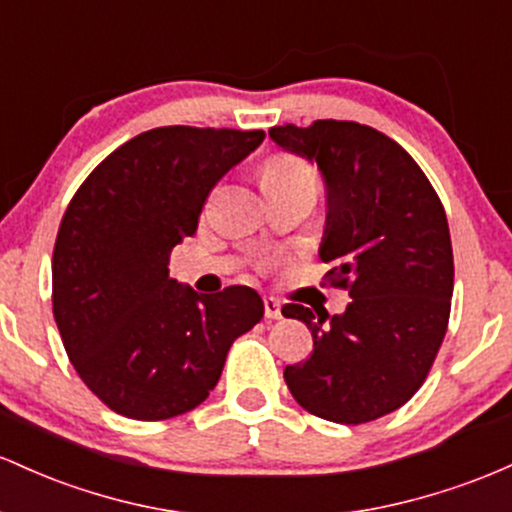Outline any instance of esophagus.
Returning a JSON list of instances; mask_svg holds the SVG:
<instances>
[{
  "label": "esophagus",
  "mask_w": 512,
  "mask_h": 512,
  "mask_svg": "<svg viewBox=\"0 0 512 512\" xmlns=\"http://www.w3.org/2000/svg\"><path fill=\"white\" fill-rule=\"evenodd\" d=\"M263 312H266V319H280L283 312H280V302L275 297H266L263 300Z\"/></svg>",
  "instance_id": "1"
}]
</instances>
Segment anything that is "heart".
<instances>
[{
  "label": "heart",
  "instance_id": "obj_1",
  "mask_svg": "<svg viewBox=\"0 0 512 512\" xmlns=\"http://www.w3.org/2000/svg\"><path fill=\"white\" fill-rule=\"evenodd\" d=\"M263 186H285V183H317L312 166L295 154H271L261 166Z\"/></svg>",
  "mask_w": 512,
  "mask_h": 512
}]
</instances>
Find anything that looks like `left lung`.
<instances>
[{
  "label": "left lung",
  "mask_w": 512,
  "mask_h": 512,
  "mask_svg": "<svg viewBox=\"0 0 512 512\" xmlns=\"http://www.w3.org/2000/svg\"><path fill=\"white\" fill-rule=\"evenodd\" d=\"M273 142L317 162L326 183L319 256L348 290L343 314L290 302L283 317L312 331L314 350L285 367L297 404L333 423L375 421L426 382L450 321V227L428 176L392 137L353 120L275 125Z\"/></svg>",
  "instance_id": "left-lung-1"
}]
</instances>
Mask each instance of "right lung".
Returning a JSON list of instances; mask_svg holds the SVG:
<instances>
[{"mask_svg":"<svg viewBox=\"0 0 512 512\" xmlns=\"http://www.w3.org/2000/svg\"><path fill=\"white\" fill-rule=\"evenodd\" d=\"M263 130L166 125L108 154L74 193L53 251V314L70 363L103 404L135 421L208 399L241 333L263 317L246 285L198 295L169 278L212 186Z\"/></svg>","mask_w":512,"mask_h":512,"instance_id":"add662e5","label":"right lung"}]
</instances>
